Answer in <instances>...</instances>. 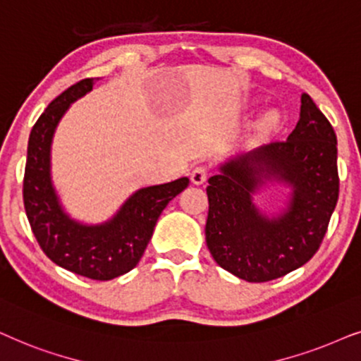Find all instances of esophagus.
Returning <instances> with one entry per match:
<instances>
[{"label": "esophagus", "instance_id": "1", "mask_svg": "<svg viewBox=\"0 0 361 361\" xmlns=\"http://www.w3.org/2000/svg\"><path fill=\"white\" fill-rule=\"evenodd\" d=\"M208 173H209V168L206 165L195 166L193 171H191V181H193L195 185H203L206 178H208Z\"/></svg>", "mask_w": 361, "mask_h": 361}]
</instances>
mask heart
Masks as SVG:
<instances>
[{
  "instance_id": "obj_1",
  "label": "heart",
  "mask_w": 361,
  "mask_h": 361,
  "mask_svg": "<svg viewBox=\"0 0 361 361\" xmlns=\"http://www.w3.org/2000/svg\"><path fill=\"white\" fill-rule=\"evenodd\" d=\"M277 122V114L276 112H269L266 114V117H264V127H272L274 123Z\"/></svg>"
}]
</instances>
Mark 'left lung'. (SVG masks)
Segmentation results:
<instances>
[{
	"instance_id": "8db88e82",
	"label": "left lung",
	"mask_w": 361,
	"mask_h": 361,
	"mask_svg": "<svg viewBox=\"0 0 361 361\" xmlns=\"http://www.w3.org/2000/svg\"><path fill=\"white\" fill-rule=\"evenodd\" d=\"M266 180L293 188L291 203L267 219L252 203ZM206 244L221 267L247 282L282 277L314 257L338 201L337 135L310 95L287 140L231 158L211 176Z\"/></svg>"
}]
</instances>
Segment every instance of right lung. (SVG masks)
I'll list each match as a JSON object with an SVG mask.
<instances>
[{"instance_id": "right-lung-1", "label": "right lung", "mask_w": 361, "mask_h": 361, "mask_svg": "<svg viewBox=\"0 0 361 361\" xmlns=\"http://www.w3.org/2000/svg\"><path fill=\"white\" fill-rule=\"evenodd\" d=\"M94 80L71 85L37 118L27 142L23 200L32 233L52 262L94 281H110L137 266L161 211L190 180L180 178L135 191L117 214L102 224L77 223L64 213L51 181L52 135L69 105L92 90Z\"/></svg>"}]
</instances>
